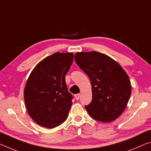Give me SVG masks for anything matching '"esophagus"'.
Listing matches in <instances>:
<instances>
[{
    "instance_id": "1",
    "label": "esophagus",
    "mask_w": 151,
    "mask_h": 151,
    "mask_svg": "<svg viewBox=\"0 0 151 151\" xmlns=\"http://www.w3.org/2000/svg\"><path fill=\"white\" fill-rule=\"evenodd\" d=\"M75 99H76V100H79V99H80V97H81V94H76L75 95Z\"/></svg>"
}]
</instances>
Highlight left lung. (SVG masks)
<instances>
[{
  "instance_id": "obj_1",
  "label": "left lung",
  "mask_w": 151,
  "mask_h": 151,
  "mask_svg": "<svg viewBox=\"0 0 151 151\" xmlns=\"http://www.w3.org/2000/svg\"><path fill=\"white\" fill-rule=\"evenodd\" d=\"M75 59L91 83L93 99L85 106L89 115L103 122L119 118L131 94V82L125 70L112 58L96 51L76 52Z\"/></svg>"
}]
</instances>
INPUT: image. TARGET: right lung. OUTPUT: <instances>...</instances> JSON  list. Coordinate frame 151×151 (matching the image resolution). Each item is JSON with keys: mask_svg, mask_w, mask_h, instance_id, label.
I'll use <instances>...</instances> for the list:
<instances>
[{"mask_svg": "<svg viewBox=\"0 0 151 151\" xmlns=\"http://www.w3.org/2000/svg\"><path fill=\"white\" fill-rule=\"evenodd\" d=\"M72 52H55L37 65L24 90L28 113L40 126L52 129L67 119L73 96L65 76L72 65Z\"/></svg>", "mask_w": 151, "mask_h": 151, "instance_id": "1", "label": "right lung"}]
</instances>
